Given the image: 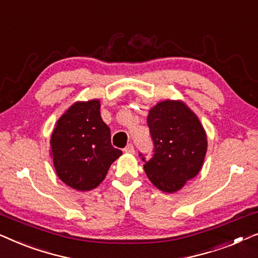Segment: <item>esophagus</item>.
<instances>
[{
  "label": "esophagus",
  "mask_w": 258,
  "mask_h": 258,
  "mask_svg": "<svg viewBox=\"0 0 258 258\" xmlns=\"http://www.w3.org/2000/svg\"><path fill=\"white\" fill-rule=\"evenodd\" d=\"M124 153H129V154H134L135 153V149H134V146L132 143H129L128 146L124 148Z\"/></svg>",
  "instance_id": "obj_1"
}]
</instances>
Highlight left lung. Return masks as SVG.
<instances>
[{
	"instance_id": "8db88e82",
	"label": "left lung",
	"mask_w": 258,
	"mask_h": 258,
	"mask_svg": "<svg viewBox=\"0 0 258 258\" xmlns=\"http://www.w3.org/2000/svg\"><path fill=\"white\" fill-rule=\"evenodd\" d=\"M154 142L149 161L140 154L150 182L164 192H176L195 177L207 153V135L200 119L182 101L165 100L147 118Z\"/></svg>"
}]
</instances>
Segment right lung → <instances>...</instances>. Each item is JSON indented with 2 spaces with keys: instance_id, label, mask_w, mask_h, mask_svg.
Instances as JSON below:
<instances>
[{
  "instance_id": "add662e5",
  "label": "right lung",
  "mask_w": 258,
  "mask_h": 258,
  "mask_svg": "<svg viewBox=\"0 0 258 258\" xmlns=\"http://www.w3.org/2000/svg\"><path fill=\"white\" fill-rule=\"evenodd\" d=\"M98 100L76 102L56 122L50 155L56 174L70 188L88 191L100 184L122 151L111 146L110 129Z\"/></svg>"
}]
</instances>
